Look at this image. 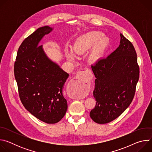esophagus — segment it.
<instances>
[{
	"label": "esophagus",
	"instance_id": "1",
	"mask_svg": "<svg viewBox=\"0 0 152 152\" xmlns=\"http://www.w3.org/2000/svg\"><path fill=\"white\" fill-rule=\"evenodd\" d=\"M92 77H93L92 75L88 71L79 72V73H77V74L75 76L76 79H77L78 80L81 81H85L86 82L90 81Z\"/></svg>",
	"mask_w": 152,
	"mask_h": 152
}]
</instances>
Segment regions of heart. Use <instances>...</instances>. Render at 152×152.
<instances>
[{"label":"heart","instance_id":"obj_1","mask_svg":"<svg viewBox=\"0 0 152 152\" xmlns=\"http://www.w3.org/2000/svg\"><path fill=\"white\" fill-rule=\"evenodd\" d=\"M103 37L104 34L99 31H91L82 35L75 42L73 48L74 52L77 55H82L94 46L91 58L94 61H97L103 54L109 42L108 39ZM67 56L72 61L76 57L72 51L67 53Z\"/></svg>","mask_w":152,"mask_h":152}]
</instances>
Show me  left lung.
I'll return each instance as SVG.
<instances>
[{
	"instance_id": "left-lung-1",
	"label": "left lung",
	"mask_w": 152,
	"mask_h": 152,
	"mask_svg": "<svg viewBox=\"0 0 152 152\" xmlns=\"http://www.w3.org/2000/svg\"><path fill=\"white\" fill-rule=\"evenodd\" d=\"M120 37L115 50L91 66L96 77L93 91L96 104L90 116L98 124L113 121L127 109L134 99L139 79L135 48L123 34Z\"/></svg>"
}]
</instances>
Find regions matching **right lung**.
I'll list each match as a JSON object with an SVG mask.
<instances>
[{"label": "right lung", "mask_w": 152, "mask_h": 152, "mask_svg": "<svg viewBox=\"0 0 152 152\" xmlns=\"http://www.w3.org/2000/svg\"><path fill=\"white\" fill-rule=\"evenodd\" d=\"M52 28H39L18 48L14 76L20 99L32 115L48 124L59 122L67 110L62 93L69 75L52 61L39 42Z\"/></svg>", "instance_id": "1"}]
</instances>
